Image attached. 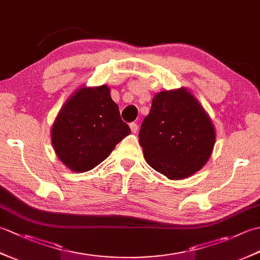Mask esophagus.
<instances>
[{"mask_svg":"<svg viewBox=\"0 0 260 260\" xmlns=\"http://www.w3.org/2000/svg\"><path fill=\"white\" fill-rule=\"evenodd\" d=\"M129 127H131L132 133H136V132L139 131V126H137L136 123H131V124H129Z\"/></svg>","mask_w":260,"mask_h":260,"instance_id":"esophagus-1","label":"esophagus"}]
</instances>
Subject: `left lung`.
Wrapping results in <instances>:
<instances>
[{
	"label": "left lung",
	"mask_w": 260,
	"mask_h": 260,
	"mask_svg": "<svg viewBox=\"0 0 260 260\" xmlns=\"http://www.w3.org/2000/svg\"><path fill=\"white\" fill-rule=\"evenodd\" d=\"M139 139L150 167L169 179L181 180L207 163L215 133L200 104L181 88L154 96Z\"/></svg>",
	"instance_id": "left-lung-1"
}]
</instances>
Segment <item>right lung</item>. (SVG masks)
Wrapping results in <instances>:
<instances>
[{
	"mask_svg": "<svg viewBox=\"0 0 260 260\" xmlns=\"http://www.w3.org/2000/svg\"><path fill=\"white\" fill-rule=\"evenodd\" d=\"M109 88H81L60 110L52 126L56 154L75 172H86L106 158L131 133Z\"/></svg>",
	"mask_w": 260,
	"mask_h": 260,
	"instance_id": "obj_1",
	"label": "right lung"
}]
</instances>
